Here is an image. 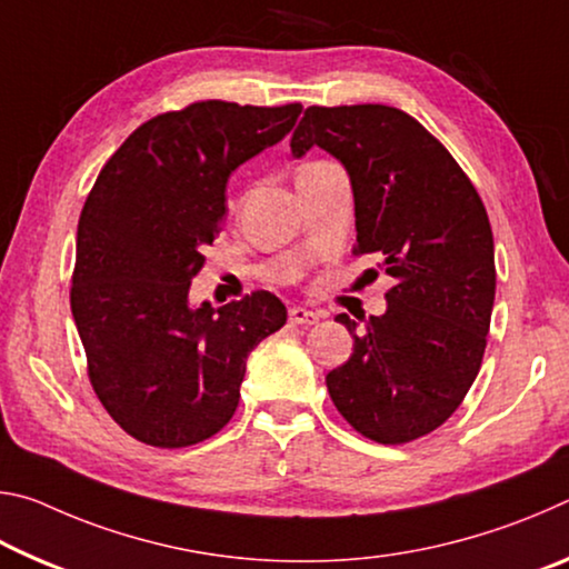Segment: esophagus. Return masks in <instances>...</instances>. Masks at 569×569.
<instances>
[{
	"label": "esophagus",
	"instance_id": "1",
	"mask_svg": "<svg viewBox=\"0 0 569 569\" xmlns=\"http://www.w3.org/2000/svg\"><path fill=\"white\" fill-rule=\"evenodd\" d=\"M319 319H321L319 313L308 311V308H303V306H293L291 311H288V321L298 323V326H313V323H319Z\"/></svg>",
	"mask_w": 569,
	"mask_h": 569
}]
</instances>
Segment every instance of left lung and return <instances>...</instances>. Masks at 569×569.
Wrapping results in <instances>:
<instances>
[{"instance_id": "8db88e82", "label": "left lung", "mask_w": 569, "mask_h": 569, "mask_svg": "<svg viewBox=\"0 0 569 569\" xmlns=\"http://www.w3.org/2000/svg\"><path fill=\"white\" fill-rule=\"evenodd\" d=\"M313 146L343 162L353 188V256L373 253L393 283L387 313L356 329L353 353L326 373L341 417L366 439L407 445L465 401L495 306V240L467 172L419 120L389 104L306 108L296 158Z\"/></svg>"}]
</instances>
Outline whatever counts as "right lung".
I'll return each instance as SVG.
<instances>
[{
    "label": "right lung",
    "instance_id": "1",
    "mask_svg": "<svg viewBox=\"0 0 569 569\" xmlns=\"http://www.w3.org/2000/svg\"><path fill=\"white\" fill-rule=\"evenodd\" d=\"M301 104L192 102L142 122L104 162L77 226L70 306L94 393L142 445L180 449L236 413L248 353L286 323L271 291L188 306L238 166L283 140Z\"/></svg>",
    "mask_w": 569,
    "mask_h": 569
}]
</instances>
